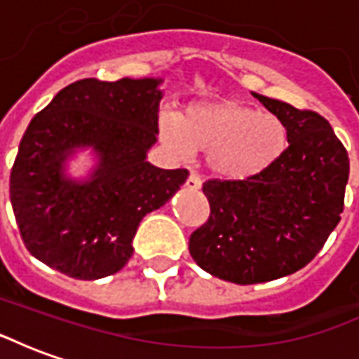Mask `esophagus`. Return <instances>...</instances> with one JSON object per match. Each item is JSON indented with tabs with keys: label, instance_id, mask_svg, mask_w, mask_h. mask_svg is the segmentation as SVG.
<instances>
[{
	"label": "esophagus",
	"instance_id": "34e87169",
	"mask_svg": "<svg viewBox=\"0 0 359 359\" xmlns=\"http://www.w3.org/2000/svg\"><path fill=\"white\" fill-rule=\"evenodd\" d=\"M187 187L190 190H200L202 188V179L198 175H194V172H190V177L187 179Z\"/></svg>",
	"mask_w": 359,
	"mask_h": 359
}]
</instances>
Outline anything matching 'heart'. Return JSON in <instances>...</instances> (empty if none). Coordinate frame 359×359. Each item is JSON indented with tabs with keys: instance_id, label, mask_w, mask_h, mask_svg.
Listing matches in <instances>:
<instances>
[{
	"instance_id": "obj_1",
	"label": "heart",
	"mask_w": 359,
	"mask_h": 359,
	"mask_svg": "<svg viewBox=\"0 0 359 359\" xmlns=\"http://www.w3.org/2000/svg\"><path fill=\"white\" fill-rule=\"evenodd\" d=\"M161 134L179 156L208 151V165L217 177L246 180L265 172L285 156L288 126L275 113L257 111L238 100L194 105L179 117H161Z\"/></svg>"
}]
</instances>
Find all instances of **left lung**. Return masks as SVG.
I'll use <instances>...</instances> for the list:
<instances>
[{"mask_svg": "<svg viewBox=\"0 0 359 359\" xmlns=\"http://www.w3.org/2000/svg\"><path fill=\"white\" fill-rule=\"evenodd\" d=\"M288 126L285 156L246 180L203 182L210 217L188 250L213 277L256 285L296 273L317 256L344 210L350 161L316 111L254 94Z\"/></svg>", "mask_w": 359, "mask_h": 359, "instance_id": "obj_1", "label": "left lung"}]
</instances>
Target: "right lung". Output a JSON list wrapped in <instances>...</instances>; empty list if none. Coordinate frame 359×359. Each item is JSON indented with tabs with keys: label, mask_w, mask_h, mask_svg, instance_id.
<instances>
[{
	"label": "right lung",
	"mask_w": 359,
	"mask_h": 359,
	"mask_svg": "<svg viewBox=\"0 0 359 359\" xmlns=\"http://www.w3.org/2000/svg\"><path fill=\"white\" fill-rule=\"evenodd\" d=\"M157 79H84L59 92L22 136L9 196L27 250L51 269L81 280L117 273L133 256L146 213L169 202L187 169L146 161L157 142ZM92 147L88 181L69 180L65 161Z\"/></svg>",
	"instance_id": "obj_1"
}]
</instances>
